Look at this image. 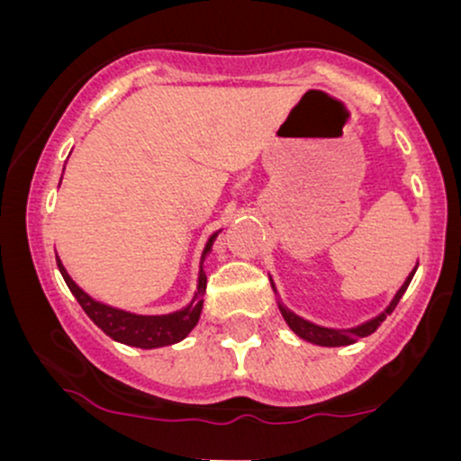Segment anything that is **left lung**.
<instances>
[{
	"label": "left lung",
	"instance_id": "8db88e82",
	"mask_svg": "<svg viewBox=\"0 0 461 461\" xmlns=\"http://www.w3.org/2000/svg\"><path fill=\"white\" fill-rule=\"evenodd\" d=\"M416 273V271H414ZM414 273L407 277V282L401 285V290L396 293V297L393 299V303L388 305V310L384 312V314H379L377 319L364 322V325L356 327V330H330V327H319V325H312V322L299 319L297 314H293V312H288L282 305V314L285 322L290 325V330H293L297 336L303 338V340L308 342H314V345H321V347H342V345H353V342H357L359 338L368 336V333H373L377 330L379 325L385 321V316L393 314V310L396 308V303H399L401 297H403V293L407 290V285H410L411 277H414Z\"/></svg>",
	"mask_w": 461,
	"mask_h": 461
}]
</instances>
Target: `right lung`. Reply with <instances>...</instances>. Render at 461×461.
Wrapping results in <instances>:
<instances>
[{
    "instance_id": "obj_1",
    "label": "right lung",
    "mask_w": 461,
    "mask_h": 461,
    "mask_svg": "<svg viewBox=\"0 0 461 461\" xmlns=\"http://www.w3.org/2000/svg\"><path fill=\"white\" fill-rule=\"evenodd\" d=\"M216 234L210 238L208 245H205V253L210 251L212 247ZM58 268H60L62 277L68 285V290L73 293V297L77 299V303L82 305V310L86 312L88 319H91L95 325L102 330L105 336H110L116 342H123V345L130 347H140V348H156V347H167V345H176V342L182 340V338L188 336V331L197 325L199 314H201V305H203V297L205 293V275L201 271L199 275V288H197V305H188L186 310L176 312V314H167V316H136L130 314V312L123 310H114L108 308V305L97 303V301L88 297L84 290H79L76 282L68 277V273L65 271L60 260L56 258Z\"/></svg>"
}]
</instances>
